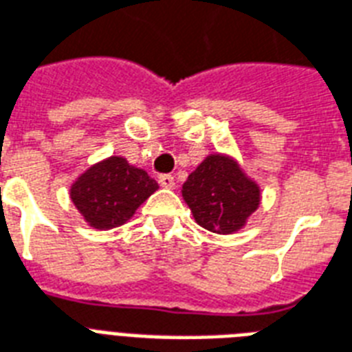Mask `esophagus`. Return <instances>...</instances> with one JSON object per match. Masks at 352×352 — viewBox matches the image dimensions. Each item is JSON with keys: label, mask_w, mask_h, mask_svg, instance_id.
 <instances>
[{"label": "esophagus", "mask_w": 352, "mask_h": 352, "mask_svg": "<svg viewBox=\"0 0 352 352\" xmlns=\"http://www.w3.org/2000/svg\"><path fill=\"white\" fill-rule=\"evenodd\" d=\"M159 184L162 186V188H173L175 186V179L170 175V173H162V175H159Z\"/></svg>", "instance_id": "esophagus-1"}]
</instances>
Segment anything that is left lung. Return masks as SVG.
<instances>
[{"instance_id": "obj_1", "label": "left lung", "mask_w": 352, "mask_h": 352, "mask_svg": "<svg viewBox=\"0 0 352 352\" xmlns=\"http://www.w3.org/2000/svg\"><path fill=\"white\" fill-rule=\"evenodd\" d=\"M182 199L199 226L211 233L241 231L260 206V186L245 175L236 159L211 153L182 184Z\"/></svg>"}]
</instances>
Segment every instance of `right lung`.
Segmentation results:
<instances>
[{"instance_id": "right-lung-1", "label": "right lung", "mask_w": 352, "mask_h": 352, "mask_svg": "<svg viewBox=\"0 0 352 352\" xmlns=\"http://www.w3.org/2000/svg\"><path fill=\"white\" fill-rule=\"evenodd\" d=\"M157 188L146 171L111 155L77 177L70 186V199L88 226L104 231L130 221Z\"/></svg>"}]
</instances>
